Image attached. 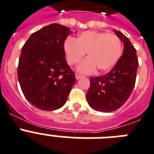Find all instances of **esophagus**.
<instances>
[{"mask_svg":"<svg viewBox=\"0 0 154 154\" xmlns=\"http://www.w3.org/2000/svg\"><path fill=\"white\" fill-rule=\"evenodd\" d=\"M75 77H76V79L78 80L80 79V78H81V77H83V76H82V75L78 74V73H76V74H75Z\"/></svg>","mask_w":154,"mask_h":154,"instance_id":"1","label":"esophagus"}]
</instances>
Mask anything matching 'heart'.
Wrapping results in <instances>:
<instances>
[{
    "mask_svg": "<svg viewBox=\"0 0 154 154\" xmlns=\"http://www.w3.org/2000/svg\"><path fill=\"white\" fill-rule=\"evenodd\" d=\"M64 52L70 66L77 64L85 55L88 57L78 66L82 73H91L99 69L107 72L117 64L122 54V45L118 36L107 32L87 31L75 39L68 38L64 43Z\"/></svg>",
    "mask_w": 154,
    "mask_h": 154,
    "instance_id": "heart-1",
    "label": "heart"
}]
</instances>
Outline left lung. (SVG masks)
Masks as SVG:
<instances>
[{
  "label": "left lung",
  "mask_w": 154,
  "mask_h": 154,
  "mask_svg": "<svg viewBox=\"0 0 154 154\" xmlns=\"http://www.w3.org/2000/svg\"><path fill=\"white\" fill-rule=\"evenodd\" d=\"M115 33L123 43L122 55L109 73L90 78L86 94L89 106L97 112L119 109L128 100L135 85L138 66L135 48L122 32L115 30Z\"/></svg>",
  "instance_id": "obj_1"
}]
</instances>
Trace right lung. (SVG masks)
Instances as JSON below:
<instances>
[{"mask_svg":"<svg viewBox=\"0 0 154 154\" xmlns=\"http://www.w3.org/2000/svg\"><path fill=\"white\" fill-rule=\"evenodd\" d=\"M71 33L69 27L52 23L32 34L22 47L19 82L26 99L38 109L62 107L76 82L63 48Z\"/></svg>","mask_w":154,"mask_h":154,"instance_id":"add662e5","label":"right lung"}]
</instances>
